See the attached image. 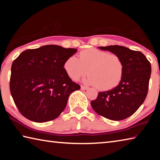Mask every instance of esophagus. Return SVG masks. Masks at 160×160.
I'll return each instance as SVG.
<instances>
[{"instance_id":"esophagus-1","label":"esophagus","mask_w":160,"mask_h":160,"mask_svg":"<svg viewBox=\"0 0 160 160\" xmlns=\"http://www.w3.org/2000/svg\"><path fill=\"white\" fill-rule=\"evenodd\" d=\"M88 89V87L81 85V89H82V90H86V89Z\"/></svg>"}]
</instances>
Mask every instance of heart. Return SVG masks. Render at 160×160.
I'll return each instance as SVG.
<instances>
[{
    "label": "heart",
    "instance_id": "1",
    "mask_svg": "<svg viewBox=\"0 0 160 160\" xmlns=\"http://www.w3.org/2000/svg\"><path fill=\"white\" fill-rule=\"evenodd\" d=\"M66 73L76 81L87 73L84 82L94 85L101 91H108L117 87L122 80L124 65L121 58L116 54L89 48L80 52L79 58L68 57L63 64Z\"/></svg>",
    "mask_w": 160,
    "mask_h": 160
}]
</instances>
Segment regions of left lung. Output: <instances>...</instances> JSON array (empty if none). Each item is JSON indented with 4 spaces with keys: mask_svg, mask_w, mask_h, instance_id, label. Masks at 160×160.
Wrapping results in <instances>:
<instances>
[{
    "mask_svg": "<svg viewBox=\"0 0 160 160\" xmlns=\"http://www.w3.org/2000/svg\"><path fill=\"white\" fill-rule=\"evenodd\" d=\"M120 57L124 65L122 80L111 90L99 92L91 101L94 111L111 120H122L132 115L146 98L151 74V65L139 51L120 45L98 48Z\"/></svg>",
    "mask_w": 160,
    "mask_h": 160,
    "instance_id": "8db88e82",
    "label": "left lung"
}]
</instances>
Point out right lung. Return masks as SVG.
Listing matches in <instances>:
<instances>
[{
	"mask_svg": "<svg viewBox=\"0 0 160 160\" xmlns=\"http://www.w3.org/2000/svg\"><path fill=\"white\" fill-rule=\"evenodd\" d=\"M77 49L45 45L22 52L12 64L10 89L20 113L31 121L45 122L59 117L72 92L80 89L63 64Z\"/></svg>",
	"mask_w": 160,
	"mask_h": 160,
	"instance_id": "obj_1",
	"label": "right lung"
}]
</instances>
